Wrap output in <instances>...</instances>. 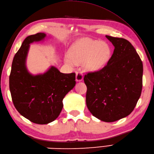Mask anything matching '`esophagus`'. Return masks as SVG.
<instances>
[{"mask_svg":"<svg viewBox=\"0 0 154 154\" xmlns=\"http://www.w3.org/2000/svg\"><path fill=\"white\" fill-rule=\"evenodd\" d=\"M83 79V75L81 71L76 72V81H81Z\"/></svg>","mask_w":154,"mask_h":154,"instance_id":"obj_1","label":"esophagus"}]
</instances>
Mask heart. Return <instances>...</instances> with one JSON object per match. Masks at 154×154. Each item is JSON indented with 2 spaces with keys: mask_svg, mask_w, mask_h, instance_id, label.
<instances>
[{
  "mask_svg": "<svg viewBox=\"0 0 154 154\" xmlns=\"http://www.w3.org/2000/svg\"><path fill=\"white\" fill-rule=\"evenodd\" d=\"M69 57H65L67 64H81L87 70L95 71L103 69L109 61L112 50L110 45L103 41L82 38L71 45Z\"/></svg>",
  "mask_w": 154,
  "mask_h": 154,
  "instance_id": "b5f03b06",
  "label": "heart"
}]
</instances>
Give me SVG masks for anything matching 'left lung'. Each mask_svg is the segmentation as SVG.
<instances>
[{"instance_id":"1","label":"left lung","mask_w":154,"mask_h":154,"mask_svg":"<svg viewBox=\"0 0 154 154\" xmlns=\"http://www.w3.org/2000/svg\"><path fill=\"white\" fill-rule=\"evenodd\" d=\"M114 46L109 61L100 70L85 75L86 104L93 115L112 122L128 116L142 89L143 64L126 39L106 35Z\"/></svg>"}]
</instances>
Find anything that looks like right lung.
Here are the masks:
<instances>
[{
    "mask_svg": "<svg viewBox=\"0 0 154 154\" xmlns=\"http://www.w3.org/2000/svg\"><path fill=\"white\" fill-rule=\"evenodd\" d=\"M44 33L29 35L13 59L9 87L16 109L31 122H53L63 109V99L75 87V73H62L51 66L43 74L29 73L26 65L30 44L43 40Z\"/></svg>",
    "mask_w": 154,
    "mask_h": 154,
    "instance_id": "right-lung-1",
    "label": "right lung"
}]
</instances>
